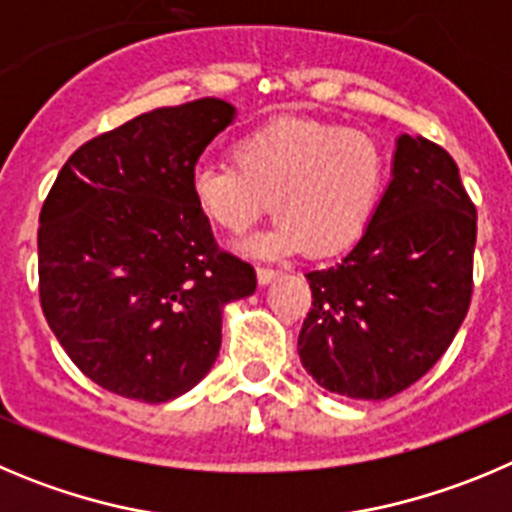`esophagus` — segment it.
Instances as JSON below:
<instances>
[{
  "mask_svg": "<svg viewBox=\"0 0 512 512\" xmlns=\"http://www.w3.org/2000/svg\"><path fill=\"white\" fill-rule=\"evenodd\" d=\"M256 276H259V284H261V287H266V284H271V281H274L276 276H279V271L264 269V266H261V269H256Z\"/></svg>",
  "mask_w": 512,
  "mask_h": 512,
  "instance_id": "esophagus-1",
  "label": "esophagus"
}]
</instances>
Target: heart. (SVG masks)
Here are the masks:
<instances>
[{
	"mask_svg": "<svg viewBox=\"0 0 512 512\" xmlns=\"http://www.w3.org/2000/svg\"><path fill=\"white\" fill-rule=\"evenodd\" d=\"M233 159L238 168L200 164L190 195L210 223L233 236L269 215L274 198L279 220L246 243L256 256L348 251L368 231L388 180L386 152L373 137L302 116L251 129L233 144Z\"/></svg>",
	"mask_w": 512,
	"mask_h": 512,
	"instance_id": "1",
	"label": "heart"
}]
</instances>
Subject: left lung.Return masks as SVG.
I'll return each instance as SVG.
<instances>
[{
	"instance_id": "8db88e82",
	"label": "left lung",
	"mask_w": 512,
	"mask_h": 512,
	"mask_svg": "<svg viewBox=\"0 0 512 512\" xmlns=\"http://www.w3.org/2000/svg\"><path fill=\"white\" fill-rule=\"evenodd\" d=\"M475 238V205L454 159L401 134L368 231L340 264L304 274V370L358 401H386L419 381L470 309Z\"/></svg>"
}]
</instances>
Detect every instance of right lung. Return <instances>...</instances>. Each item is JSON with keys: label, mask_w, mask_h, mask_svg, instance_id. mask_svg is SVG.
Masks as SVG:
<instances>
[{"label": "right lung", "mask_w": 512, "mask_h": 512, "mask_svg": "<svg viewBox=\"0 0 512 512\" xmlns=\"http://www.w3.org/2000/svg\"><path fill=\"white\" fill-rule=\"evenodd\" d=\"M233 121L220 98L147 111L75 149L42 205V312L106 391L162 403L195 388L225 304L256 292V271L215 248L190 195L200 154Z\"/></svg>", "instance_id": "right-lung-1"}]
</instances>
